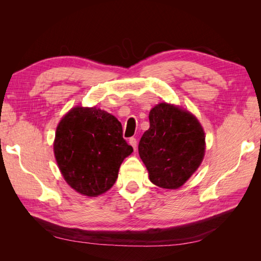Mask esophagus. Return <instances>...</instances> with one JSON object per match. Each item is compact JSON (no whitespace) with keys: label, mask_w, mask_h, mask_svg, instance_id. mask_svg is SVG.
<instances>
[{"label":"esophagus","mask_w":261,"mask_h":261,"mask_svg":"<svg viewBox=\"0 0 261 261\" xmlns=\"http://www.w3.org/2000/svg\"><path fill=\"white\" fill-rule=\"evenodd\" d=\"M129 145L134 148V150H136V147H137V140H136V138H134V137L129 138Z\"/></svg>","instance_id":"obj_1"}]
</instances>
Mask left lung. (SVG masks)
I'll return each instance as SVG.
<instances>
[{
	"instance_id": "1",
	"label": "left lung",
	"mask_w": 261,
	"mask_h": 261,
	"mask_svg": "<svg viewBox=\"0 0 261 261\" xmlns=\"http://www.w3.org/2000/svg\"><path fill=\"white\" fill-rule=\"evenodd\" d=\"M149 122L138 146L149 179L161 188H179L202 162V126L191 112L165 102L151 109Z\"/></svg>"
}]
</instances>
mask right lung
Listing matches in <instances>:
<instances>
[{"label":"right lung","instance_id":"right-lung-1","mask_svg":"<svg viewBox=\"0 0 261 261\" xmlns=\"http://www.w3.org/2000/svg\"><path fill=\"white\" fill-rule=\"evenodd\" d=\"M54 155L66 183L77 193L97 197L111 188L133 147L123 138L122 124L103 110L76 107L62 118Z\"/></svg>","mask_w":261,"mask_h":261}]
</instances>
